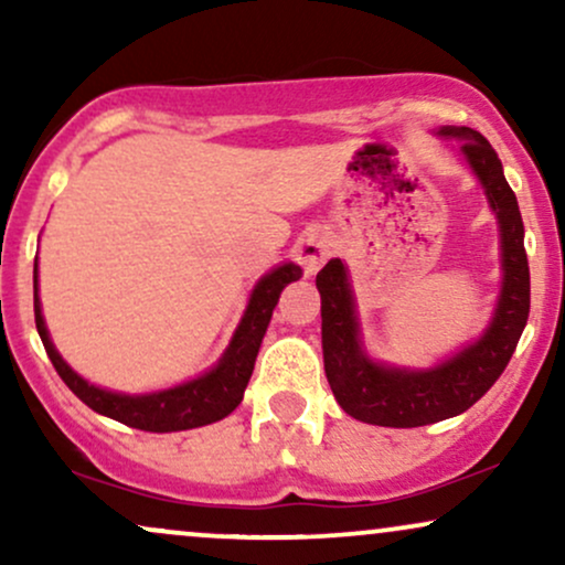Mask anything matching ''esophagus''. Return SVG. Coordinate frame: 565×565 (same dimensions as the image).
Listing matches in <instances>:
<instances>
[{
  "label": "esophagus",
  "mask_w": 565,
  "mask_h": 565,
  "mask_svg": "<svg viewBox=\"0 0 565 565\" xmlns=\"http://www.w3.org/2000/svg\"><path fill=\"white\" fill-rule=\"evenodd\" d=\"M329 255H332V242H329L327 233H305L300 242H297V260H300L308 276L319 274V268L327 263Z\"/></svg>",
  "instance_id": "esophagus-1"
}]
</instances>
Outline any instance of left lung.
<instances>
[{
	"label": "left lung",
	"instance_id": "left-lung-1",
	"mask_svg": "<svg viewBox=\"0 0 565 565\" xmlns=\"http://www.w3.org/2000/svg\"><path fill=\"white\" fill-rule=\"evenodd\" d=\"M440 138H457L459 151L481 180L499 223L502 291L489 327L476 342L433 369L374 364L361 345L353 289L342 260H329L316 276L321 291L323 372L337 404L353 419L382 427H419L468 412L510 364L529 321L531 281L518 199L491 142L470 127H440Z\"/></svg>",
	"mask_w": 565,
	"mask_h": 565
}]
</instances>
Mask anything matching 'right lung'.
I'll return each mask as SVG.
<instances>
[{
  "mask_svg": "<svg viewBox=\"0 0 565 565\" xmlns=\"http://www.w3.org/2000/svg\"><path fill=\"white\" fill-rule=\"evenodd\" d=\"M302 276V268L295 263H284L278 268L265 274L257 287L252 289L249 305L244 310V319L238 323L236 334H233L231 345L225 348L223 359L217 361L215 369H210L201 377L174 385L170 391L159 393H142V395H127L103 391V387L89 385L87 380L71 369L66 361L61 359L53 340H50L47 327H44L42 302H39V284L34 278V319L36 332L42 337V345L47 350L50 361H53L55 372L61 380L71 387L76 398L84 401L93 412L111 417L116 423L138 427L146 433H174V430H191V427L212 425L217 419L228 417V414L242 404L246 382L252 377L255 369L257 350L268 329L270 316L281 297L287 284L297 281Z\"/></svg>",
  "mask_w": 565,
  "mask_h": 565,
  "instance_id": "obj_1",
  "label": "right lung"
}]
</instances>
